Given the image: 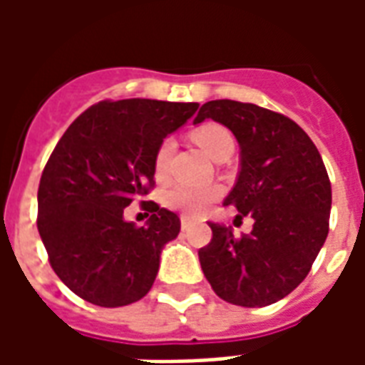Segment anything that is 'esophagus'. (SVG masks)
I'll list each match as a JSON object with an SVG mask.
<instances>
[{"label": "esophagus", "instance_id": "obj_1", "mask_svg": "<svg viewBox=\"0 0 365 365\" xmlns=\"http://www.w3.org/2000/svg\"><path fill=\"white\" fill-rule=\"evenodd\" d=\"M180 221H182L183 229H187V227H190L191 222L195 221V219H193V217H190V215H182V217H180Z\"/></svg>", "mask_w": 365, "mask_h": 365}]
</instances>
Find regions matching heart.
<instances>
[{
    "instance_id": "b5f03b06",
    "label": "heart",
    "mask_w": 365,
    "mask_h": 365,
    "mask_svg": "<svg viewBox=\"0 0 365 365\" xmlns=\"http://www.w3.org/2000/svg\"><path fill=\"white\" fill-rule=\"evenodd\" d=\"M191 138L203 148V150L215 158L222 148L235 146L232 135L221 125L215 123H205L201 127L191 130ZM175 150V143L172 138H164L160 143L156 156H154V172L158 178L166 175L170 160ZM221 195V187L215 183H175L174 187H170L164 195L168 207H172L175 211H182L185 215H199L209 209L215 199Z\"/></svg>"
}]
</instances>
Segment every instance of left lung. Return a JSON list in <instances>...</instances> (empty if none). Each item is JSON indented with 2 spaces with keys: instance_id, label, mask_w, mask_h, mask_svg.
<instances>
[{
  "instance_id": "8db88e82",
  "label": "left lung",
  "mask_w": 365,
  "mask_h": 365,
  "mask_svg": "<svg viewBox=\"0 0 365 365\" xmlns=\"http://www.w3.org/2000/svg\"><path fill=\"white\" fill-rule=\"evenodd\" d=\"M213 119L240 146V172L225 199L238 219L252 215L250 235L209 222L211 242L199 250L213 291L240 307H266L297 287L329 235V174L313 140L285 115L230 99L207 101L193 123Z\"/></svg>"
}]
</instances>
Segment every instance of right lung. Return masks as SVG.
Returning a JSON list of instances; mask_svg holds the SVG:
<instances>
[{
	"label": "right lung",
	"instance_id": "obj_1",
	"mask_svg": "<svg viewBox=\"0 0 365 365\" xmlns=\"http://www.w3.org/2000/svg\"><path fill=\"white\" fill-rule=\"evenodd\" d=\"M199 103L120 99L91 105L68 127L38 185V235L56 272L78 297L123 307L150 291L162 248L180 235V217L150 203L144 227L125 209L154 185L160 143Z\"/></svg>",
	"mask_w": 365,
	"mask_h": 365
}]
</instances>
